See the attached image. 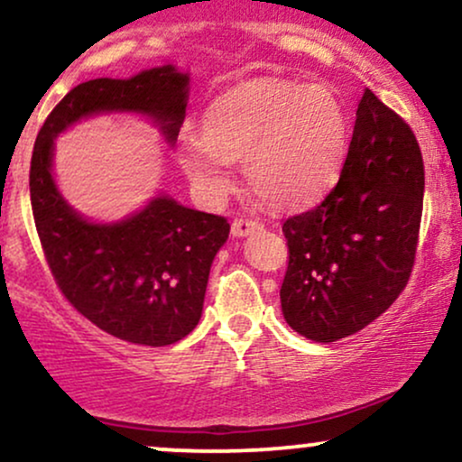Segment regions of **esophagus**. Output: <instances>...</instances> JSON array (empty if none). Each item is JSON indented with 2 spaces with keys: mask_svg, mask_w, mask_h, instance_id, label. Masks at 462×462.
Here are the masks:
<instances>
[{
  "mask_svg": "<svg viewBox=\"0 0 462 462\" xmlns=\"http://www.w3.org/2000/svg\"><path fill=\"white\" fill-rule=\"evenodd\" d=\"M261 224H258L256 219H245V217H236L235 221H232V235L235 236H247L249 232L258 230Z\"/></svg>",
  "mask_w": 462,
  "mask_h": 462,
  "instance_id": "esophagus-1",
  "label": "esophagus"
}]
</instances>
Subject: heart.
<instances>
[{
	"mask_svg": "<svg viewBox=\"0 0 462 462\" xmlns=\"http://www.w3.org/2000/svg\"><path fill=\"white\" fill-rule=\"evenodd\" d=\"M206 132L184 128L178 156L204 198L219 199L243 161L249 187L275 208H304L326 195L347 152V115L321 84L264 78L210 106Z\"/></svg>",
	"mask_w": 462,
	"mask_h": 462,
	"instance_id": "heart-1",
	"label": "heart"
}]
</instances>
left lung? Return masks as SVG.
Masks as SVG:
<instances>
[{"label": "left lung", "mask_w": 462, "mask_h": 462, "mask_svg": "<svg viewBox=\"0 0 462 462\" xmlns=\"http://www.w3.org/2000/svg\"><path fill=\"white\" fill-rule=\"evenodd\" d=\"M423 210V158L411 125L365 91L338 182L282 224L284 319L332 343L363 330L411 278Z\"/></svg>", "instance_id": "left-lung-1"}]
</instances>
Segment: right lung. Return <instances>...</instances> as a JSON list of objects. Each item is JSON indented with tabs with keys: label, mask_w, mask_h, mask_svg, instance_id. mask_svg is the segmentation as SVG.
Listing matches in <instances>:
<instances>
[{
	"label": "right lung",
	"mask_w": 462,
	"mask_h": 462,
	"mask_svg": "<svg viewBox=\"0 0 462 462\" xmlns=\"http://www.w3.org/2000/svg\"><path fill=\"white\" fill-rule=\"evenodd\" d=\"M187 73L171 65L130 79L78 84L47 115L32 152V215L58 289L99 330L139 346H171L198 326L210 264L230 224L171 198L152 199L121 224H88L58 193L51 150L67 125L104 110L150 115L173 143L187 110Z\"/></svg>",
	"instance_id": "right-lung-1"
}]
</instances>
